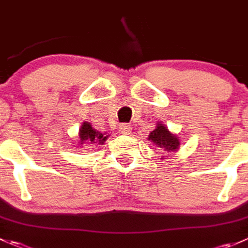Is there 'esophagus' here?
Segmentation results:
<instances>
[{
    "mask_svg": "<svg viewBox=\"0 0 248 248\" xmlns=\"http://www.w3.org/2000/svg\"><path fill=\"white\" fill-rule=\"evenodd\" d=\"M131 129H132L131 124H120V127H119V131L121 134H129Z\"/></svg>",
    "mask_w": 248,
    "mask_h": 248,
    "instance_id": "obj_1",
    "label": "esophagus"
}]
</instances>
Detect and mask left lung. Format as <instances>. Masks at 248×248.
<instances>
[{
  "mask_svg": "<svg viewBox=\"0 0 248 248\" xmlns=\"http://www.w3.org/2000/svg\"><path fill=\"white\" fill-rule=\"evenodd\" d=\"M149 140L153 141L155 145L162 149L165 153H170L175 151L179 148V139L174 134L170 133L167 127L163 126L162 124H158L156 128L149 134Z\"/></svg>",
  "mask_w": 248,
  "mask_h": 248,
  "instance_id": "left-lung-1",
  "label": "left lung"
}]
</instances>
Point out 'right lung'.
Here are the masks:
<instances>
[{
  "instance_id": "add662e5",
  "label": "right lung",
  "mask_w": 248,
  "mask_h": 248,
  "mask_svg": "<svg viewBox=\"0 0 248 248\" xmlns=\"http://www.w3.org/2000/svg\"><path fill=\"white\" fill-rule=\"evenodd\" d=\"M80 139H81V144L83 143L104 144L107 137L103 136V133H100V132L93 129L92 126H91L88 122H85V124L81 126Z\"/></svg>"
}]
</instances>
